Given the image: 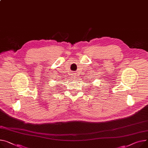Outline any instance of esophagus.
<instances>
[{
  "instance_id": "obj_1",
  "label": "esophagus",
  "mask_w": 148,
  "mask_h": 148,
  "mask_svg": "<svg viewBox=\"0 0 148 148\" xmlns=\"http://www.w3.org/2000/svg\"><path fill=\"white\" fill-rule=\"evenodd\" d=\"M74 74V75H74V76H73V77H75V74Z\"/></svg>"
}]
</instances>
